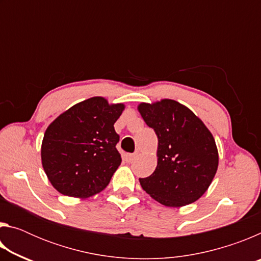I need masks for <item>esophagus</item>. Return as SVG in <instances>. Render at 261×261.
<instances>
[{"label":"esophagus","instance_id":"34e87169","mask_svg":"<svg viewBox=\"0 0 261 261\" xmlns=\"http://www.w3.org/2000/svg\"><path fill=\"white\" fill-rule=\"evenodd\" d=\"M136 158H137L136 154H125V155H124L125 161H126V162H129V163L134 161Z\"/></svg>","mask_w":261,"mask_h":261}]
</instances>
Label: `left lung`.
<instances>
[{"label":"left lung","mask_w":261,"mask_h":261,"mask_svg":"<svg viewBox=\"0 0 261 261\" xmlns=\"http://www.w3.org/2000/svg\"><path fill=\"white\" fill-rule=\"evenodd\" d=\"M138 110L158 136V166L141 188L168 207L192 204L204 194L219 166L215 140L199 117L175 100L140 103Z\"/></svg>","instance_id":"left-lung-1"}]
</instances>
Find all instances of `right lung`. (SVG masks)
I'll return each instance as SVG.
<instances>
[{"mask_svg": "<svg viewBox=\"0 0 261 261\" xmlns=\"http://www.w3.org/2000/svg\"><path fill=\"white\" fill-rule=\"evenodd\" d=\"M125 106L101 96L65 110L47 127L41 161L48 179L64 196L88 198L106 189L121 165L115 122Z\"/></svg>", "mask_w": 261, "mask_h": 261, "instance_id": "obj_1", "label": "right lung"}]
</instances>
